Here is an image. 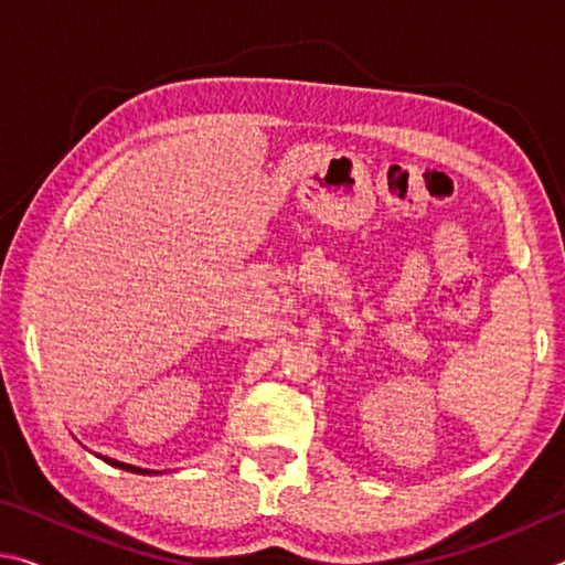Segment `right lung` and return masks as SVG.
I'll list each match as a JSON object with an SVG mask.
<instances>
[{
    "label": "right lung",
    "mask_w": 565,
    "mask_h": 565,
    "mask_svg": "<svg viewBox=\"0 0 565 565\" xmlns=\"http://www.w3.org/2000/svg\"><path fill=\"white\" fill-rule=\"evenodd\" d=\"M99 458H102L104 463L121 468V471H131V473H154V471H147V468H139V466H131V463H121V461H117V458H107V456H99Z\"/></svg>",
    "instance_id": "obj_1"
}]
</instances>
